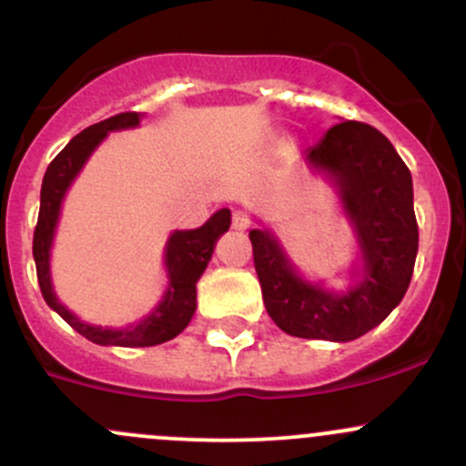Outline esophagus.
<instances>
[{"instance_id":"34e87169","label":"esophagus","mask_w":466,"mask_h":466,"mask_svg":"<svg viewBox=\"0 0 466 466\" xmlns=\"http://www.w3.org/2000/svg\"><path fill=\"white\" fill-rule=\"evenodd\" d=\"M231 227L235 231H247V228L251 227V215L242 211V208H235L231 215Z\"/></svg>"}]
</instances>
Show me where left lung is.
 Segmentation results:
<instances>
[{
	"label": "left lung",
	"instance_id": "1",
	"mask_svg": "<svg viewBox=\"0 0 466 466\" xmlns=\"http://www.w3.org/2000/svg\"><path fill=\"white\" fill-rule=\"evenodd\" d=\"M309 162L333 177L358 231L362 282L335 295L304 282L267 231L248 233L264 307L284 333L349 342L378 327L407 293L418 253L413 184L407 164L378 128L335 124L309 151Z\"/></svg>",
	"mask_w": 466,
	"mask_h": 466
}]
</instances>
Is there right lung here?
<instances>
[{"instance_id":"obj_1","label":"right lung","mask_w":466,"mask_h":466,"mask_svg":"<svg viewBox=\"0 0 466 466\" xmlns=\"http://www.w3.org/2000/svg\"><path fill=\"white\" fill-rule=\"evenodd\" d=\"M142 113L127 111L113 115V117L104 119V122L93 124V127L84 128L82 133L75 135L71 142L57 153V157L48 164L46 173H44L42 182V198H39V215L37 227L33 235V255L35 267H37L39 289H42L44 299L51 309H55L68 324L91 339L95 344H113V347H155L167 339L175 338L187 329L195 313V284H198L199 275L207 268L208 259H211L215 242L219 235L228 231L231 227V211L222 208L208 219L204 227L195 228V231H175L168 239L167 247V268L171 284L159 307L142 319L135 327L127 329H102L91 327V324L82 322L68 311L66 307L57 302L51 287V273H48V251H51L55 224L59 218V204H62L64 193H66L68 184L77 175L82 164L86 162L88 155L104 139L108 131H119V128L137 127Z\"/></svg>"}]
</instances>
